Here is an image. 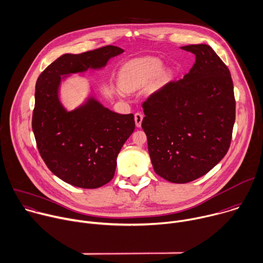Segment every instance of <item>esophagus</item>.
Wrapping results in <instances>:
<instances>
[{"label": "esophagus", "instance_id": "1", "mask_svg": "<svg viewBox=\"0 0 263 263\" xmlns=\"http://www.w3.org/2000/svg\"><path fill=\"white\" fill-rule=\"evenodd\" d=\"M142 120H143V115L141 113H136L135 114V122H136L137 127H141Z\"/></svg>", "mask_w": 263, "mask_h": 263}]
</instances>
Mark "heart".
<instances>
[{"label": "heart", "mask_w": 263, "mask_h": 263, "mask_svg": "<svg viewBox=\"0 0 263 263\" xmlns=\"http://www.w3.org/2000/svg\"><path fill=\"white\" fill-rule=\"evenodd\" d=\"M163 67L164 64L161 60L152 57L132 60L120 70L119 82L121 86L116 88L117 93L124 97L126 90H135L145 86L162 72Z\"/></svg>", "instance_id": "1"}]
</instances>
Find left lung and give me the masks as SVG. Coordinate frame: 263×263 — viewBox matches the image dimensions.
I'll list each match as a JSON object with an SVG mask.
<instances>
[{"label":"left lung","mask_w":263,"mask_h":263,"mask_svg":"<svg viewBox=\"0 0 263 263\" xmlns=\"http://www.w3.org/2000/svg\"><path fill=\"white\" fill-rule=\"evenodd\" d=\"M196 61L183 79L170 82L144 103L142 128L155 173L173 183L193 181L227 153L235 121L228 67L207 44L180 47Z\"/></svg>","instance_id":"1"}]
</instances>
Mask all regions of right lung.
<instances>
[{"instance_id": "obj_1", "label": "right lung", "mask_w": 263, "mask_h": 263, "mask_svg": "<svg viewBox=\"0 0 263 263\" xmlns=\"http://www.w3.org/2000/svg\"><path fill=\"white\" fill-rule=\"evenodd\" d=\"M124 50L108 45L80 55L65 54L48 65L35 87L32 128L47 168L63 181L97 189L112 180L117 156L135 129L133 114L111 111L93 91L73 110L61 100V84L72 74L100 70Z\"/></svg>"}]
</instances>
